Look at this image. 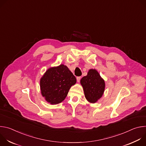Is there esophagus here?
I'll list each match as a JSON object with an SVG mask.
<instances>
[{"instance_id":"1","label":"esophagus","mask_w":146,"mask_h":146,"mask_svg":"<svg viewBox=\"0 0 146 146\" xmlns=\"http://www.w3.org/2000/svg\"><path fill=\"white\" fill-rule=\"evenodd\" d=\"M80 79H81V77H77V81L78 82H79L80 81Z\"/></svg>"}]
</instances>
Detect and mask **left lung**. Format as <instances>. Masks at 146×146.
I'll list each match as a JSON object with an SVG mask.
<instances>
[{"instance_id":"obj_1","label":"left lung","mask_w":146,"mask_h":146,"mask_svg":"<svg viewBox=\"0 0 146 146\" xmlns=\"http://www.w3.org/2000/svg\"><path fill=\"white\" fill-rule=\"evenodd\" d=\"M84 95L88 102L95 103L100 99L105 89V82L96 69H90L86 76L80 80Z\"/></svg>"}]
</instances>
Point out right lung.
<instances>
[{
  "label": "right lung",
  "instance_id": "1",
  "mask_svg": "<svg viewBox=\"0 0 146 146\" xmlns=\"http://www.w3.org/2000/svg\"><path fill=\"white\" fill-rule=\"evenodd\" d=\"M76 78L64 64L48 69L40 80L41 94L51 105H56L66 98Z\"/></svg>",
  "mask_w": 146,
  "mask_h": 146
}]
</instances>
